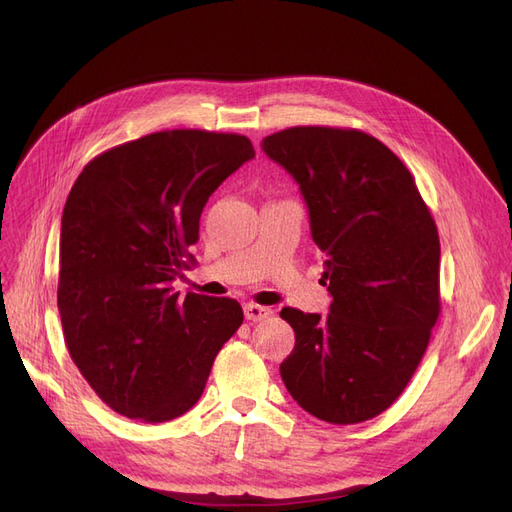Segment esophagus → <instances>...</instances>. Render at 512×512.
<instances>
[{
    "label": "esophagus",
    "mask_w": 512,
    "mask_h": 512,
    "mask_svg": "<svg viewBox=\"0 0 512 512\" xmlns=\"http://www.w3.org/2000/svg\"><path fill=\"white\" fill-rule=\"evenodd\" d=\"M245 312V318L252 320V322H260V320H267L273 316V309L271 307H265V305H256V303H247L243 307Z\"/></svg>",
    "instance_id": "1"
}]
</instances>
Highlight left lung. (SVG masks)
<instances>
[{"instance_id": "left-lung-1", "label": "left lung", "mask_w": 512, "mask_h": 512, "mask_svg": "<svg viewBox=\"0 0 512 512\" xmlns=\"http://www.w3.org/2000/svg\"><path fill=\"white\" fill-rule=\"evenodd\" d=\"M262 151L299 183L333 297L329 316L282 309V380L320 421H369L404 393L438 322L436 222L406 164L361 130L286 128Z\"/></svg>"}]
</instances>
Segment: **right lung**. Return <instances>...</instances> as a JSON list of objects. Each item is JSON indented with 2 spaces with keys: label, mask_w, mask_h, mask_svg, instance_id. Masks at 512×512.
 <instances>
[{
  "label": "right lung",
  "mask_w": 512,
  "mask_h": 512,
  "mask_svg": "<svg viewBox=\"0 0 512 512\" xmlns=\"http://www.w3.org/2000/svg\"><path fill=\"white\" fill-rule=\"evenodd\" d=\"M256 156L250 138L164 130L91 160L61 215L57 307L74 365L104 404L143 423L188 412L243 322L235 299L173 282L209 196Z\"/></svg>",
  "instance_id": "add662e5"
}]
</instances>
